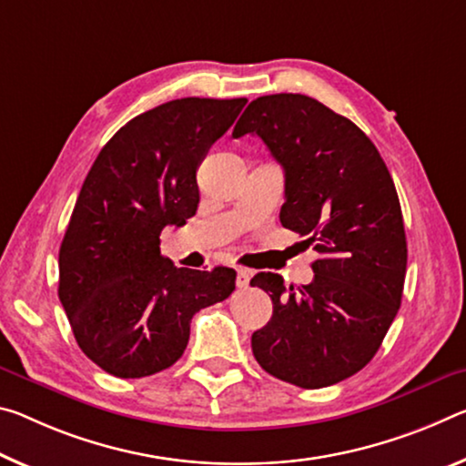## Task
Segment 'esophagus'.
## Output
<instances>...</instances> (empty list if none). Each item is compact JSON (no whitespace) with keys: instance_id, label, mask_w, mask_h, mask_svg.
Segmentation results:
<instances>
[{"instance_id":"1","label":"esophagus","mask_w":466,"mask_h":466,"mask_svg":"<svg viewBox=\"0 0 466 466\" xmlns=\"http://www.w3.org/2000/svg\"><path fill=\"white\" fill-rule=\"evenodd\" d=\"M250 282V271L248 269H236V286L247 288Z\"/></svg>"}]
</instances>
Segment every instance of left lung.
I'll return each mask as SVG.
<instances>
[{
	"instance_id": "8db88e82",
	"label": "left lung",
	"mask_w": 466,
	"mask_h": 466,
	"mask_svg": "<svg viewBox=\"0 0 466 466\" xmlns=\"http://www.w3.org/2000/svg\"><path fill=\"white\" fill-rule=\"evenodd\" d=\"M245 135L284 167L282 226L319 253L313 282L297 290L271 271L250 279L273 302L253 354L282 381L334 386L375 357L400 309L406 236L394 180L357 124L307 95L250 101L232 132Z\"/></svg>"
}]
</instances>
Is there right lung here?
I'll return each mask as SVG.
<instances>
[{
	"label": "right lung",
	"instance_id": "1",
	"mask_svg": "<svg viewBox=\"0 0 466 466\" xmlns=\"http://www.w3.org/2000/svg\"><path fill=\"white\" fill-rule=\"evenodd\" d=\"M245 103L184 97L153 107L117 130L86 174L60 247L57 294L80 350L109 375L172 367L193 315L234 292V269L176 268L159 236L197 213V167Z\"/></svg>",
	"mask_w": 466,
	"mask_h": 466
}]
</instances>
